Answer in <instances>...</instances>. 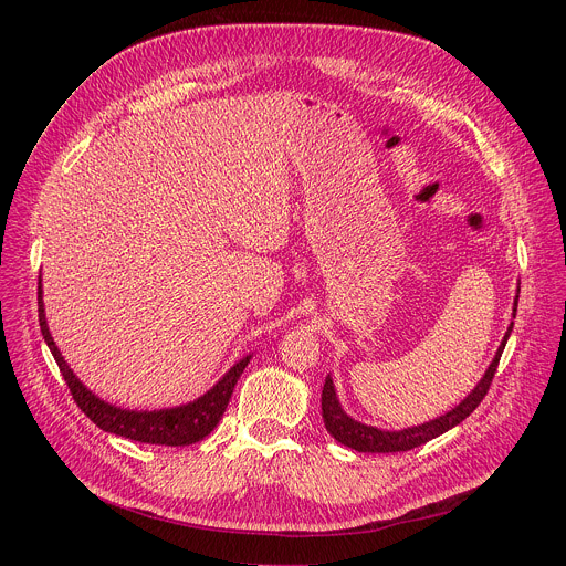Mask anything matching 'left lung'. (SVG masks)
<instances>
[{
	"label": "left lung",
	"instance_id": "8db88e82",
	"mask_svg": "<svg viewBox=\"0 0 566 566\" xmlns=\"http://www.w3.org/2000/svg\"><path fill=\"white\" fill-rule=\"evenodd\" d=\"M517 300H520V286H517V295H515L513 317H515V311H517ZM511 332H513V322H511V327H509L491 367L486 369V374H483V378L476 382V387L459 402L457 408H452L443 417H437L434 421H428V423H421V426H415V428H406V430H394V432L378 430L374 426H365V423L352 419L340 406L332 376H327L325 387H322V419H325L327 432L338 443H343L352 450H358V452H406V450H412V448H419V446L432 441L434 437L452 430L465 417H470L476 410L479 402L483 400V396L489 394Z\"/></svg>",
	"mask_w": 566,
	"mask_h": 566
}]
</instances>
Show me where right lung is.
I'll return each instance as SVG.
<instances>
[{"instance_id":"1","label":"right lung","mask_w":566,"mask_h":566,"mask_svg":"<svg viewBox=\"0 0 566 566\" xmlns=\"http://www.w3.org/2000/svg\"><path fill=\"white\" fill-rule=\"evenodd\" d=\"M38 317H40V329L42 336L69 385V391L73 400L77 402V408L83 410L101 430L140 441V443H151V446H190L208 437L217 423L221 421L228 400L232 396V389L241 376V371L247 369L251 363V356L241 358L237 365H232L223 378L208 389L203 396H199L192 402H186V406L179 408H168V410H154V412H136V410H123L116 406H109L103 398L92 394L80 378L71 371L66 360L62 358L60 349L55 347L49 325H46V315H44V300H42V282L38 286Z\"/></svg>"}]
</instances>
